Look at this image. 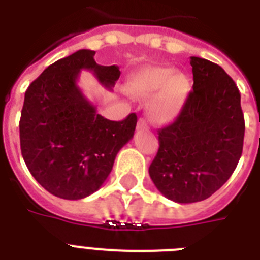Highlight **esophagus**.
Returning a JSON list of instances; mask_svg holds the SVG:
<instances>
[{"label":"esophagus","mask_w":260,"mask_h":260,"mask_svg":"<svg viewBox=\"0 0 260 260\" xmlns=\"http://www.w3.org/2000/svg\"><path fill=\"white\" fill-rule=\"evenodd\" d=\"M136 128H138L139 131L147 129V121H146V120H144V118H139L138 125H136Z\"/></svg>","instance_id":"obj_1"}]
</instances>
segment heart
<instances>
[{"label": "heart", "instance_id": "heart-1", "mask_svg": "<svg viewBox=\"0 0 260 260\" xmlns=\"http://www.w3.org/2000/svg\"><path fill=\"white\" fill-rule=\"evenodd\" d=\"M126 89L140 100L152 98L148 105L151 120L156 124L174 121L189 93V81L181 73L167 67H148L128 81Z\"/></svg>", "mask_w": 260, "mask_h": 260}]
</instances>
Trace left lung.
<instances>
[{
	"instance_id": "8db88e82",
	"label": "left lung",
	"mask_w": 260,
	"mask_h": 260,
	"mask_svg": "<svg viewBox=\"0 0 260 260\" xmlns=\"http://www.w3.org/2000/svg\"><path fill=\"white\" fill-rule=\"evenodd\" d=\"M193 90L177 120L158 131L159 150L148 173L169 200L209 198L238 166L244 140L240 93L221 67L191 56Z\"/></svg>"
}]
</instances>
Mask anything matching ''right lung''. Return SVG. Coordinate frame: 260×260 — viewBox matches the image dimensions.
I'll list each match as a JSON object with an SVG mask.
<instances>
[{
  "mask_svg": "<svg viewBox=\"0 0 260 260\" xmlns=\"http://www.w3.org/2000/svg\"><path fill=\"white\" fill-rule=\"evenodd\" d=\"M94 55L79 50L52 63L26 89L22 105L24 162L47 191L63 200H81L101 187L138 122L135 113L121 121L102 117L83 95L77 85L81 70L109 90L120 78L117 66H100Z\"/></svg>",
  "mask_w": 260,
  "mask_h": 260,
  "instance_id": "add662e5",
  "label": "right lung"
}]
</instances>
